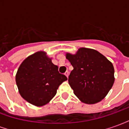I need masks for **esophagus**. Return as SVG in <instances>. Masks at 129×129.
I'll return each mask as SVG.
<instances>
[{"mask_svg": "<svg viewBox=\"0 0 129 129\" xmlns=\"http://www.w3.org/2000/svg\"><path fill=\"white\" fill-rule=\"evenodd\" d=\"M64 75H66V76L67 77H68V76H69V72H68V71H66V72L65 73Z\"/></svg>", "mask_w": 129, "mask_h": 129, "instance_id": "esophagus-1", "label": "esophagus"}]
</instances>
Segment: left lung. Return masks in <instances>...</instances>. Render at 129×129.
Instances as JSON below:
<instances>
[{"mask_svg":"<svg viewBox=\"0 0 129 129\" xmlns=\"http://www.w3.org/2000/svg\"><path fill=\"white\" fill-rule=\"evenodd\" d=\"M74 68L68 83L81 102L93 104L104 98L115 81L113 63L98 51L79 48L75 54H66Z\"/></svg>","mask_w":129,"mask_h":129,"instance_id":"8db88e82","label":"left lung"}]
</instances>
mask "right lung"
<instances>
[{
  "label": "right lung",
  "instance_id": "add662e5",
  "mask_svg": "<svg viewBox=\"0 0 129 129\" xmlns=\"http://www.w3.org/2000/svg\"><path fill=\"white\" fill-rule=\"evenodd\" d=\"M68 78L59 73L58 66L44 51L27 56L16 75L18 92L32 105L42 106L50 102L58 88Z\"/></svg>",
  "mask_w": 129,
  "mask_h": 129
}]
</instances>
